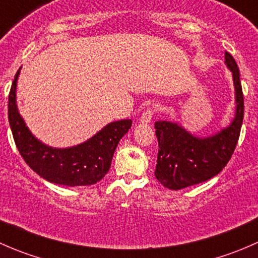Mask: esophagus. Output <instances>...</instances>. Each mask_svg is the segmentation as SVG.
<instances>
[{"mask_svg": "<svg viewBox=\"0 0 258 258\" xmlns=\"http://www.w3.org/2000/svg\"><path fill=\"white\" fill-rule=\"evenodd\" d=\"M155 113H156L155 107H147L144 112H142L141 117H140V121H141L142 123H150V122L152 121V117Z\"/></svg>", "mask_w": 258, "mask_h": 258, "instance_id": "obj_1", "label": "esophagus"}]
</instances>
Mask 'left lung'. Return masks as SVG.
Here are the masks:
<instances>
[{
    "mask_svg": "<svg viewBox=\"0 0 258 258\" xmlns=\"http://www.w3.org/2000/svg\"><path fill=\"white\" fill-rule=\"evenodd\" d=\"M228 69L233 74L236 90V116L232 123L209 139H196L178 124L168 121L155 122L158 141L155 176L170 189H182L212 178L231 160L240 137L244 102L237 63L230 52H225Z\"/></svg>",
    "mask_w": 258,
    "mask_h": 258,
    "instance_id": "1",
    "label": "left lung"
}]
</instances>
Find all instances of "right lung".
Segmentation results:
<instances>
[{"mask_svg":"<svg viewBox=\"0 0 258 258\" xmlns=\"http://www.w3.org/2000/svg\"><path fill=\"white\" fill-rule=\"evenodd\" d=\"M15 75L9 95V121L17 150L25 162L41 177L64 186H87L101 181L110 171L119 140L131 128V119L108 123L85 144L71 148H52L36 140L26 127L16 105Z\"/></svg>","mask_w":258,"mask_h":258,"instance_id":"1","label":"right lung"}]
</instances>
